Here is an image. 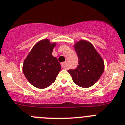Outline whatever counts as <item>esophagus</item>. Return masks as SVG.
Instances as JSON below:
<instances>
[{
	"instance_id": "1",
	"label": "esophagus",
	"mask_w": 125,
	"mask_h": 125,
	"mask_svg": "<svg viewBox=\"0 0 125 125\" xmlns=\"http://www.w3.org/2000/svg\"><path fill=\"white\" fill-rule=\"evenodd\" d=\"M61 66L63 68H67L68 67V62L67 61L62 62L61 63Z\"/></svg>"
}]
</instances>
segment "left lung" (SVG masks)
<instances>
[{"mask_svg":"<svg viewBox=\"0 0 125 125\" xmlns=\"http://www.w3.org/2000/svg\"><path fill=\"white\" fill-rule=\"evenodd\" d=\"M78 57L76 69L68 70L73 81L82 88L93 86L100 78L104 68L103 59L89 42L82 40L74 45Z\"/></svg>","mask_w":125,"mask_h":125,"instance_id":"1","label":"left lung"}]
</instances>
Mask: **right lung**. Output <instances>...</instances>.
<instances>
[{
	"instance_id": "add662e5",
	"label": "right lung",
	"mask_w": 125,
	"mask_h": 125,
	"mask_svg": "<svg viewBox=\"0 0 125 125\" xmlns=\"http://www.w3.org/2000/svg\"><path fill=\"white\" fill-rule=\"evenodd\" d=\"M56 43L43 39L36 43L23 64V72L35 87L45 88L55 81L61 70L60 63L52 55Z\"/></svg>"
}]
</instances>
